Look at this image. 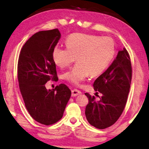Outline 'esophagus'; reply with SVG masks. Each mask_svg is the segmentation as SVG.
<instances>
[{
  "mask_svg": "<svg viewBox=\"0 0 149 149\" xmlns=\"http://www.w3.org/2000/svg\"><path fill=\"white\" fill-rule=\"evenodd\" d=\"M80 94H81V92L80 91L77 89L72 90V97H76Z\"/></svg>",
  "mask_w": 149,
  "mask_h": 149,
  "instance_id": "34e87169",
  "label": "esophagus"
}]
</instances>
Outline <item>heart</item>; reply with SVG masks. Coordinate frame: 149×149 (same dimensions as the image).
Instances as JSON below:
<instances>
[{"label": "heart", "mask_w": 149, "mask_h": 149, "mask_svg": "<svg viewBox=\"0 0 149 149\" xmlns=\"http://www.w3.org/2000/svg\"><path fill=\"white\" fill-rule=\"evenodd\" d=\"M66 48L56 46L53 49L54 62L64 68L75 61L78 62L66 72L64 78L74 84L87 79L90 74L95 77L109 67L115 57L113 40L109 37L73 33L66 40Z\"/></svg>", "instance_id": "1"}]
</instances>
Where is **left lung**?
<instances>
[{
	"mask_svg": "<svg viewBox=\"0 0 149 149\" xmlns=\"http://www.w3.org/2000/svg\"><path fill=\"white\" fill-rule=\"evenodd\" d=\"M132 79V66L125 48L118 52L110 66L95 81L94 89L102 94L100 100L86 93L89 103L85 116L98 129L111 126L120 117L126 105Z\"/></svg>",
	"mask_w": 149,
	"mask_h": 149,
	"instance_id": "obj_1",
	"label": "left lung"
}]
</instances>
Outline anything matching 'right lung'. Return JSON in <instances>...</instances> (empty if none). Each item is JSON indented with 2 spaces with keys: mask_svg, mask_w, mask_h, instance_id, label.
<instances>
[{
  "mask_svg": "<svg viewBox=\"0 0 149 149\" xmlns=\"http://www.w3.org/2000/svg\"><path fill=\"white\" fill-rule=\"evenodd\" d=\"M61 34L58 29L39 31L23 45L17 74L21 93L30 116L44 125L55 124L63 116L71 91L64 84L48 90L45 84L58 79L53 49Z\"/></svg>",
  "mask_w": 149,
  "mask_h": 149,
  "instance_id": "add662e5",
  "label": "right lung"
}]
</instances>
